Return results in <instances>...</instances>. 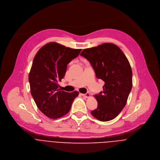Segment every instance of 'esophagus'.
<instances>
[{"label": "esophagus", "instance_id": "obj_1", "mask_svg": "<svg viewBox=\"0 0 160 160\" xmlns=\"http://www.w3.org/2000/svg\"><path fill=\"white\" fill-rule=\"evenodd\" d=\"M81 94L82 96H83L84 98H89V96H90V94L89 92H87L86 94Z\"/></svg>", "mask_w": 160, "mask_h": 160}]
</instances>
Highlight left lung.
I'll use <instances>...</instances> for the list:
<instances>
[{
	"instance_id": "left-lung-1",
	"label": "left lung",
	"mask_w": 160,
	"mask_h": 160,
	"mask_svg": "<svg viewBox=\"0 0 160 160\" xmlns=\"http://www.w3.org/2000/svg\"><path fill=\"white\" fill-rule=\"evenodd\" d=\"M81 55L91 64L96 78L104 81L103 91L94 97L97 109L91 114L101 121L115 118L126 104L132 89V69L125 54L112 43L84 49Z\"/></svg>"
}]
</instances>
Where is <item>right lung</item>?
<instances>
[{
  "instance_id": "add662e5",
  "label": "right lung",
  "mask_w": 160,
  "mask_h": 160,
  "mask_svg": "<svg viewBox=\"0 0 160 160\" xmlns=\"http://www.w3.org/2000/svg\"><path fill=\"white\" fill-rule=\"evenodd\" d=\"M81 49L67 48L56 42L43 46L36 53L29 74L31 93L39 110L51 119L68 114L79 92L59 89L68 64L78 56Z\"/></svg>"
}]
</instances>
